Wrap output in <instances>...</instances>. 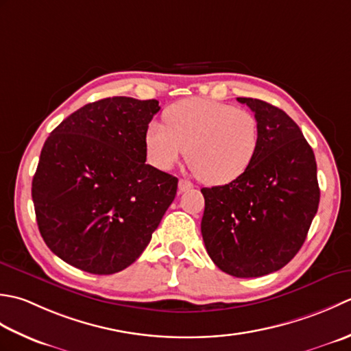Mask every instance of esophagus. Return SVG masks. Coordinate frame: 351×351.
Segmentation results:
<instances>
[{
    "mask_svg": "<svg viewBox=\"0 0 351 351\" xmlns=\"http://www.w3.org/2000/svg\"><path fill=\"white\" fill-rule=\"evenodd\" d=\"M192 186H194V184H192L189 180H184V178H180V180H178V191H180V192L189 191Z\"/></svg>",
    "mask_w": 351,
    "mask_h": 351,
    "instance_id": "1",
    "label": "esophagus"
}]
</instances>
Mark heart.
<instances>
[{
    "mask_svg": "<svg viewBox=\"0 0 351 351\" xmlns=\"http://www.w3.org/2000/svg\"><path fill=\"white\" fill-rule=\"evenodd\" d=\"M165 125L152 123L145 132L148 160L169 169L186 149V160L206 184L232 183L252 167L261 142L252 112L212 99H183L165 110Z\"/></svg>",
    "mask_w": 351,
    "mask_h": 351,
    "instance_id": "heart-1",
    "label": "heart"
}]
</instances>
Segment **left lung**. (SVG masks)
Here are the masks:
<instances>
[{
    "instance_id": "obj_1",
    "label": "left lung",
    "mask_w": 351,
    "mask_h": 351,
    "mask_svg": "<svg viewBox=\"0 0 351 351\" xmlns=\"http://www.w3.org/2000/svg\"><path fill=\"white\" fill-rule=\"evenodd\" d=\"M254 112L261 142L238 180L203 188L202 234L213 263L233 277L283 268L309 232L319 204L317 162L300 127L278 107L238 98Z\"/></svg>"
}]
</instances>
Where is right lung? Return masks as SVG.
<instances>
[{"label":"right lung","instance_id":"right-lung-1","mask_svg":"<svg viewBox=\"0 0 351 351\" xmlns=\"http://www.w3.org/2000/svg\"><path fill=\"white\" fill-rule=\"evenodd\" d=\"M159 110L157 99L104 98L48 136L32 197L42 238L69 265L115 274L152 241L178 183L145 163V132Z\"/></svg>","mask_w":351,"mask_h":351}]
</instances>
